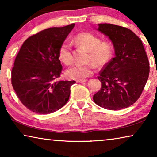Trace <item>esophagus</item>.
Wrapping results in <instances>:
<instances>
[{
	"instance_id": "34e87169",
	"label": "esophagus",
	"mask_w": 157,
	"mask_h": 157,
	"mask_svg": "<svg viewBox=\"0 0 157 157\" xmlns=\"http://www.w3.org/2000/svg\"><path fill=\"white\" fill-rule=\"evenodd\" d=\"M86 81V79H82V80H77L76 82L77 83H84Z\"/></svg>"
}]
</instances>
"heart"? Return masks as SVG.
<instances>
[{
	"label": "heart",
	"mask_w": 157,
	"mask_h": 157,
	"mask_svg": "<svg viewBox=\"0 0 157 157\" xmlns=\"http://www.w3.org/2000/svg\"><path fill=\"white\" fill-rule=\"evenodd\" d=\"M75 43L89 51L88 61L86 65H74L66 71L68 78L82 80L91 76L94 72L95 64L98 66L106 65L111 61L114 53V46L109 40H102L100 37L89 32L79 33L74 38ZM59 56L66 65L73 62L71 44L68 41L61 44L59 49Z\"/></svg>",
	"instance_id": "heart-1"
}]
</instances>
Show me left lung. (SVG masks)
<instances>
[{
  "mask_svg": "<svg viewBox=\"0 0 157 157\" xmlns=\"http://www.w3.org/2000/svg\"><path fill=\"white\" fill-rule=\"evenodd\" d=\"M98 30L112 41L115 57L100 71L98 78L101 88L93 99L109 110L127 108L140 97L149 78V63L144 47L127 28L100 23Z\"/></svg>",
  "mask_w": 157,
  "mask_h": 157,
  "instance_id": "left-lung-1",
  "label": "left lung"
}]
</instances>
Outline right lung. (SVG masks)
<instances>
[{
    "label": "right lung",
    "instance_id": "add662e5",
    "mask_svg": "<svg viewBox=\"0 0 157 157\" xmlns=\"http://www.w3.org/2000/svg\"><path fill=\"white\" fill-rule=\"evenodd\" d=\"M74 25L49 28L30 36L16 56L11 71L12 86L23 105L33 112L53 113L68 101L71 86L76 82L56 79L63 69L59 47Z\"/></svg>",
    "mask_w": 157,
    "mask_h": 157
}]
</instances>
